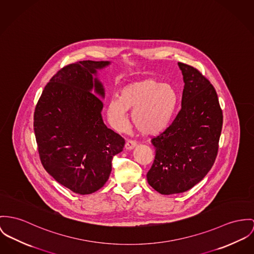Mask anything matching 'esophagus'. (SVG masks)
Returning <instances> with one entry per match:
<instances>
[{
  "label": "esophagus",
  "instance_id": "1",
  "mask_svg": "<svg viewBox=\"0 0 254 254\" xmlns=\"http://www.w3.org/2000/svg\"><path fill=\"white\" fill-rule=\"evenodd\" d=\"M136 145L137 143L135 141H133V140H127V143H126V145H125V148H126L127 150H132Z\"/></svg>",
  "mask_w": 254,
  "mask_h": 254
}]
</instances>
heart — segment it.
<instances>
[{
    "label": "heart",
    "instance_id": "heart-1",
    "mask_svg": "<svg viewBox=\"0 0 254 254\" xmlns=\"http://www.w3.org/2000/svg\"><path fill=\"white\" fill-rule=\"evenodd\" d=\"M179 103L174 87L156 79L127 83L120 90V97L109 98L107 118L114 128L127 126V113L132 110L131 121L137 130L145 135H156L171 123Z\"/></svg>",
    "mask_w": 254,
    "mask_h": 254
}]
</instances>
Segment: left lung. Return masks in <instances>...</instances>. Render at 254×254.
<instances>
[{"label":"left lung","instance_id":"obj_1","mask_svg":"<svg viewBox=\"0 0 254 254\" xmlns=\"http://www.w3.org/2000/svg\"><path fill=\"white\" fill-rule=\"evenodd\" d=\"M184 79L182 108L172 125L152 139L154 163L147 173L157 192L182 193L198 184L214 165L222 128L215 88L196 68L178 63Z\"/></svg>","mask_w":254,"mask_h":254}]
</instances>
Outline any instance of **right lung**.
<instances>
[{
  "instance_id": "obj_1",
  "label": "right lung",
  "mask_w": 254,
  "mask_h": 254,
  "mask_svg": "<svg viewBox=\"0 0 254 254\" xmlns=\"http://www.w3.org/2000/svg\"><path fill=\"white\" fill-rule=\"evenodd\" d=\"M109 61H82L64 66L45 86L34 115L41 163L60 185L77 194L104 186L112 158L125 140L103 122L105 97L98 71Z\"/></svg>"
}]
</instances>
